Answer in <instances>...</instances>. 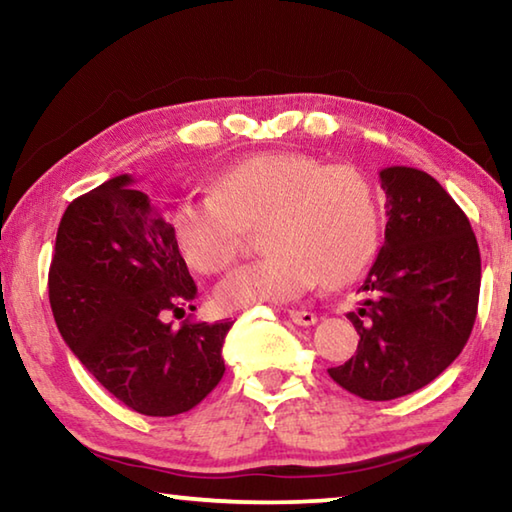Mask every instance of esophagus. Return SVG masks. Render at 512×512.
<instances>
[{
  "instance_id": "1",
  "label": "esophagus",
  "mask_w": 512,
  "mask_h": 512,
  "mask_svg": "<svg viewBox=\"0 0 512 512\" xmlns=\"http://www.w3.org/2000/svg\"><path fill=\"white\" fill-rule=\"evenodd\" d=\"M289 318L300 327H311V325H316V320H318L316 314H311V311H298V309H291Z\"/></svg>"
}]
</instances>
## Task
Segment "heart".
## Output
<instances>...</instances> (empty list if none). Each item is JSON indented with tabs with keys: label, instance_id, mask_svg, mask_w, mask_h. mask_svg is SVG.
<instances>
[{
	"label": "heart",
	"instance_id": "obj_1",
	"mask_svg": "<svg viewBox=\"0 0 512 512\" xmlns=\"http://www.w3.org/2000/svg\"><path fill=\"white\" fill-rule=\"evenodd\" d=\"M171 225L180 253L201 273L228 268L246 228L262 225L268 253L235 268L214 298L223 309L284 305L320 277L343 287L366 271L379 244L381 203L375 183L352 164L262 153L216 173L207 196L183 198Z\"/></svg>",
	"mask_w": 512,
	"mask_h": 512
}]
</instances>
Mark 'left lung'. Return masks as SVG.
<instances>
[{
	"instance_id": "obj_1",
	"label": "left lung",
	"mask_w": 512,
	"mask_h": 512,
	"mask_svg": "<svg viewBox=\"0 0 512 512\" xmlns=\"http://www.w3.org/2000/svg\"><path fill=\"white\" fill-rule=\"evenodd\" d=\"M386 232L350 311L357 354L329 377L372 402L415 393L465 348L481 287L479 244L436 178L413 167L379 171Z\"/></svg>"
}]
</instances>
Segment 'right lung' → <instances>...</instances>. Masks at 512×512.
<instances>
[{
	"label": "right lung",
	"instance_id": "1",
	"mask_svg": "<svg viewBox=\"0 0 512 512\" xmlns=\"http://www.w3.org/2000/svg\"><path fill=\"white\" fill-rule=\"evenodd\" d=\"M121 173L67 205L49 268L58 332L92 377L128 409L178 415L219 384L232 320L189 323L196 284L173 225Z\"/></svg>",
	"mask_w": 512,
	"mask_h": 512
}]
</instances>
